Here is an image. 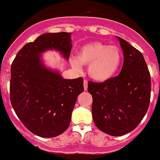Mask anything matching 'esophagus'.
<instances>
[{"mask_svg": "<svg viewBox=\"0 0 160 160\" xmlns=\"http://www.w3.org/2000/svg\"><path fill=\"white\" fill-rule=\"evenodd\" d=\"M83 85H84V90H87V87H88V84H87V81L86 79H84V82H83Z\"/></svg>", "mask_w": 160, "mask_h": 160, "instance_id": "obj_1", "label": "esophagus"}]
</instances>
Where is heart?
Instances as JSON below:
<instances>
[{
	"mask_svg": "<svg viewBox=\"0 0 160 160\" xmlns=\"http://www.w3.org/2000/svg\"><path fill=\"white\" fill-rule=\"evenodd\" d=\"M122 59V52L118 46L96 42L82 46L77 58H72L70 62L77 70L81 69L82 65H89L90 77L95 81L105 82L115 75Z\"/></svg>",
	"mask_w": 160,
	"mask_h": 160,
	"instance_id": "1",
	"label": "heart"
}]
</instances>
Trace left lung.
Returning <instances> with one entry per match:
<instances>
[{
  "mask_svg": "<svg viewBox=\"0 0 160 160\" xmlns=\"http://www.w3.org/2000/svg\"><path fill=\"white\" fill-rule=\"evenodd\" d=\"M123 51L119 74L103 82H88L92 115L100 131L112 136L131 132L145 116L151 98V75L143 56L117 37Z\"/></svg>",
  "mask_w": 160,
  "mask_h": 160,
  "instance_id": "8db88e82",
  "label": "left lung"
}]
</instances>
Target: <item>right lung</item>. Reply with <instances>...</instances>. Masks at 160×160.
Returning <instances> with one entry per match:
<instances>
[{"instance_id":"right-lung-1","label":"right lung","mask_w":160,"mask_h":160,"mask_svg":"<svg viewBox=\"0 0 160 160\" xmlns=\"http://www.w3.org/2000/svg\"><path fill=\"white\" fill-rule=\"evenodd\" d=\"M71 32H47L20 49L11 66L10 101L14 111L29 131L43 138L62 134L70 126L83 78L64 79L46 68L42 53L55 49L69 59Z\"/></svg>"}]
</instances>
